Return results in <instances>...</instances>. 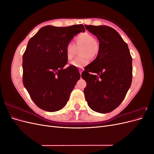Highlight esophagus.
Instances as JSON below:
<instances>
[{"instance_id":"34e87169","label":"esophagus","mask_w":154,"mask_h":154,"mask_svg":"<svg viewBox=\"0 0 154 154\" xmlns=\"http://www.w3.org/2000/svg\"><path fill=\"white\" fill-rule=\"evenodd\" d=\"M83 70H84L83 69H79V71H80V74H82V72L83 71Z\"/></svg>"}]
</instances>
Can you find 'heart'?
I'll return each mask as SVG.
<instances>
[{
	"mask_svg": "<svg viewBox=\"0 0 154 154\" xmlns=\"http://www.w3.org/2000/svg\"><path fill=\"white\" fill-rule=\"evenodd\" d=\"M75 44L69 42L65 52L69 60H72L77 53V49L80 48V54L81 56L76 57L70 62L71 66L76 68H83L90 62V57L94 58L100 51L99 43L95 40L94 36L88 32H81L74 38Z\"/></svg>",
	"mask_w": 154,
	"mask_h": 154,
	"instance_id": "1",
	"label": "heart"
}]
</instances>
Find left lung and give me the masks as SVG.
<instances>
[{
    "instance_id": "8db88e82",
    "label": "left lung",
    "mask_w": 154,
    "mask_h": 154,
    "mask_svg": "<svg viewBox=\"0 0 154 154\" xmlns=\"http://www.w3.org/2000/svg\"><path fill=\"white\" fill-rule=\"evenodd\" d=\"M85 28L100 42L96 58L85 68L82 78L90 108L99 113L110 112L121 104L132 80V58L128 45L114 29L106 26Z\"/></svg>"
}]
</instances>
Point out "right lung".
I'll use <instances>...</instances> for the list:
<instances>
[{
  "label": "right lung",
  "instance_id": "add662e5",
  "mask_svg": "<svg viewBox=\"0 0 154 154\" xmlns=\"http://www.w3.org/2000/svg\"><path fill=\"white\" fill-rule=\"evenodd\" d=\"M85 32L82 24L68 27L44 26L29 40L23 54V84L40 109L56 112L66 105L80 74L70 66L66 56L67 44Z\"/></svg>",
  "mask_w": 154,
  "mask_h": 154
}]
</instances>
